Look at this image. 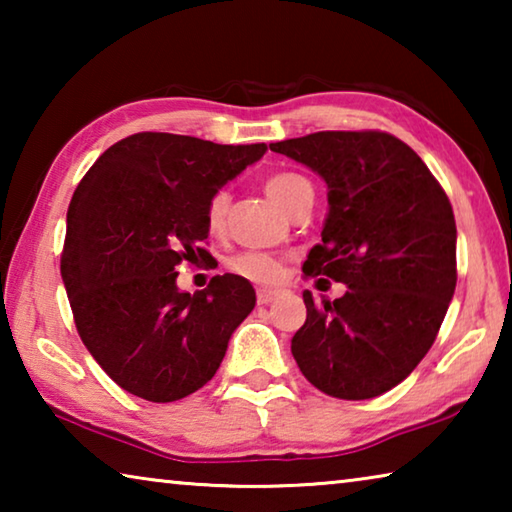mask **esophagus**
<instances>
[{
  "label": "esophagus",
  "mask_w": 512,
  "mask_h": 512,
  "mask_svg": "<svg viewBox=\"0 0 512 512\" xmlns=\"http://www.w3.org/2000/svg\"><path fill=\"white\" fill-rule=\"evenodd\" d=\"M277 298V291L273 289H257V305H271Z\"/></svg>",
  "instance_id": "esophagus-1"
}]
</instances>
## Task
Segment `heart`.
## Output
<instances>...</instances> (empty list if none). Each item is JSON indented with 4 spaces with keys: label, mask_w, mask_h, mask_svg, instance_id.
Masks as SVG:
<instances>
[{
    "label": "heart",
    "mask_w": 512,
    "mask_h": 512,
    "mask_svg": "<svg viewBox=\"0 0 512 512\" xmlns=\"http://www.w3.org/2000/svg\"><path fill=\"white\" fill-rule=\"evenodd\" d=\"M266 194L273 198L275 205H280L284 212H291L302 196L311 194V185L305 176L293 171H280L266 178L264 183ZM230 207V194L228 189H216V192L207 198L203 221L210 235H219L225 225V214ZM225 266L232 273L244 277V280L257 282V284H273L280 280L282 275V259L271 253H262V250H244V253L232 255Z\"/></svg>",
    "instance_id": "1"
}]
</instances>
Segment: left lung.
<instances>
[{
  "mask_svg": "<svg viewBox=\"0 0 512 512\" xmlns=\"http://www.w3.org/2000/svg\"><path fill=\"white\" fill-rule=\"evenodd\" d=\"M327 183L323 241L302 271L343 282L314 302L291 341L325 395L370 400L411 375L456 289V221L445 189L409 144L384 131H320L271 144ZM320 282V280H318Z\"/></svg>",
  "mask_w": 512,
  "mask_h": 512,
  "instance_id": "left-lung-1",
  "label": "left lung"
}]
</instances>
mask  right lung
Masks as SVG:
<instances>
[{
    "label": "right lung",
    "instance_id": "obj_1",
    "mask_svg": "<svg viewBox=\"0 0 512 512\" xmlns=\"http://www.w3.org/2000/svg\"><path fill=\"white\" fill-rule=\"evenodd\" d=\"M266 144H214L135 133L99 155L67 210L60 255L76 332L106 375L149 402L196 393L255 307L244 277L176 287L178 264L212 262L203 210L216 189L257 162Z\"/></svg>",
    "mask_w": 512,
    "mask_h": 512
}]
</instances>
